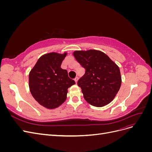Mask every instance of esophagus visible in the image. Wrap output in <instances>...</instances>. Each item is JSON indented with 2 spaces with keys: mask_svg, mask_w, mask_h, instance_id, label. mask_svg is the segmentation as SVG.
I'll list each match as a JSON object with an SVG mask.
<instances>
[{
  "mask_svg": "<svg viewBox=\"0 0 152 152\" xmlns=\"http://www.w3.org/2000/svg\"><path fill=\"white\" fill-rule=\"evenodd\" d=\"M78 80H79V78H78V77H76L75 78V79H74V80H75V82H76V84H77V82Z\"/></svg>",
  "mask_w": 152,
  "mask_h": 152,
  "instance_id": "esophagus-1",
  "label": "esophagus"
}]
</instances>
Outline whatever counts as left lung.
<instances>
[{
  "mask_svg": "<svg viewBox=\"0 0 152 152\" xmlns=\"http://www.w3.org/2000/svg\"><path fill=\"white\" fill-rule=\"evenodd\" d=\"M73 56L85 74L77 84L87 103L96 107L108 104L115 97L122 83L120 69L107 54L100 50H75Z\"/></svg>",
  "mask_w": 152,
  "mask_h": 152,
  "instance_id": "obj_1",
  "label": "left lung"
}]
</instances>
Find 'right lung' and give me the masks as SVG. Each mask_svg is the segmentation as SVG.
<instances>
[{
	"label": "right lung",
	"mask_w": 152,
	"mask_h": 152,
	"mask_svg": "<svg viewBox=\"0 0 152 152\" xmlns=\"http://www.w3.org/2000/svg\"><path fill=\"white\" fill-rule=\"evenodd\" d=\"M67 53H50L41 56L29 73L31 95L43 107L54 109L65 102L68 89L75 84L61 68Z\"/></svg>",
	"instance_id": "right-lung-1"
}]
</instances>
